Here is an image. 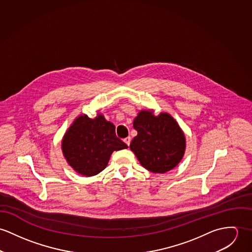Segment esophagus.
<instances>
[{
    "instance_id": "obj_1",
    "label": "esophagus",
    "mask_w": 252,
    "mask_h": 252,
    "mask_svg": "<svg viewBox=\"0 0 252 252\" xmlns=\"http://www.w3.org/2000/svg\"><path fill=\"white\" fill-rule=\"evenodd\" d=\"M130 140H131V138L128 136V137H126V138H125L124 139V141H125V143L127 145V146H129V144H130Z\"/></svg>"
}]
</instances>
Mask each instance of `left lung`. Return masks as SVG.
<instances>
[{
	"mask_svg": "<svg viewBox=\"0 0 252 252\" xmlns=\"http://www.w3.org/2000/svg\"><path fill=\"white\" fill-rule=\"evenodd\" d=\"M133 127L137 135L129 147L143 167L162 174L177 166L185 154L186 138L168 113L154 116L150 111H141Z\"/></svg>",
	"mask_w": 252,
	"mask_h": 252,
	"instance_id": "8db88e82",
	"label": "left lung"
}]
</instances>
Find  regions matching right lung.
Masks as SVG:
<instances>
[{
  "instance_id": "right-lung-1",
  "label": "right lung",
  "mask_w": 252,
  "mask_h": 252,
  "mask_svg": "<svg viewBox=\"0 0 252 252\" xmlns=\"http://www.w3.org/2000/svg\"><path fill=\"white\" fill-rule=\"evenodd\" d=\"M127 145L116 136L115 126L102 115L95 119L79 116L62 142V150L68 164L83 176H94L107 166L114 151Z\"/></svg>"
}]
</instances>
